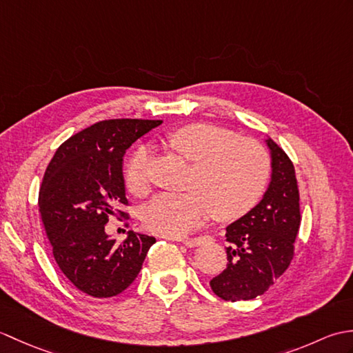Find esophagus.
<instances>
[{
    "mask_svg": "<svg viewBox=\"0 0 353 353\" xmlns=\"http://www.w3.org/2000/svg\"><path fill=\"white\" fill-rule=\"evenodd\" d=\"M211 236H199V238H186V239H183V244L186 245V247H199L200 244H203L205 241H211Z\"/></svg>",
    "mask_w": 353,
    "mask_h": 353,
    "instance_id": "34e87169",
    "label": "esophagus"
}]
</instances>
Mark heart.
Instances as JSON below:
<instances>
[{
	"label": "heart",
	"mask_w": 353,
	"mask_h": 353,
	"mask_svg": "<svg viewBox=\"0 0 353 353\" xmlns=\"http://www.w3.org/2000/svg\"><path fill=\"white\" fill-rule=\"evenodd\" d=\"M168 147L192 162L185 192L156 196L142 212L157 235L181 238L197 229L209 211L220 221L235 220L256 203L270 172V156L258 141L236 138L223 127L192 123L167 134ZM147 150L138 148L125 165V186L134 196L148 191Z\"/></svg>",
	"instance_id": "b5f03b06"
}]
</instances>
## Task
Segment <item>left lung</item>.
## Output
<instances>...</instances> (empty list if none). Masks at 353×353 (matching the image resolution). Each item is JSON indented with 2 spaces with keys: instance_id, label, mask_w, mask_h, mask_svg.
<instances>
[{
  "instance_id": "8db88e82",
  "label": "left lung",
  "mask_w": 353,
  "mask_h": 353,
  "mask_svg": "<svg viewBox=\"0 0 353 353\" xmlns=\"http://www.w3.org/2000/svg\"><path fill=\"white\" fill-rule=\"evenodd\" d=\"M272 179L261 201L226 228L228 267L209 282L223 301L254 299L288 268L301 226L294 167L272 138Z\"/></svg>"
}]
</instances>
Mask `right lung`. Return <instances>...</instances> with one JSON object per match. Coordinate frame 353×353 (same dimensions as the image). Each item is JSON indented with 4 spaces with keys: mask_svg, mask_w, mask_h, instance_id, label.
I'll use <instances>...</instances> for the list:
<instances>
[{
    "mask_svg": "<svg viewBox=\"0 0 353 353\" xmlns=\"http://www.w3.org/2000/svg\"><path fill=\"white\" fill-rule=\"evenodd\" d=\"M161 119H108L72 134L45 171L39 212L52 254L74 287L92 297H114L137 279L156 239L129 230L123 244L104 230L127 205L123 157ZM124 215V212H121Z\"/></svg>",
    "mask_w": 353,
    "mask_h": 353,
    "instance_id": "right-lung-1",
    "label": "right lung"
}]
</instances>
